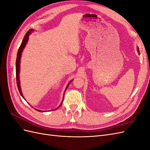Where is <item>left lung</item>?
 <instances>
[{
	"label": "left lung",
	"mask_w": 150,
	"mask_h": 150,
	"mask_svg": "<svg viewBox=\"0 0 150 150\" xmlns=\"http://www.w3.org/2000/svg\"><path fill=\"white\" fill-rule=\"evenodd\" d=\"M138 52H139V49H138Z\"/></svg>",
	"instance_id": "8db88e82"
}]
</instances>
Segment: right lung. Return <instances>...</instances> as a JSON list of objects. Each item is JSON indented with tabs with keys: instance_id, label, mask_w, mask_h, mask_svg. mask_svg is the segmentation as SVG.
<instances>
[{
	"instance_id": "1",
	"label": "right lung",
	"mask_w": 150,
	"mask_h": 150,
	"mask_svg": "<svg viewBox=\"0 0 150 150\" xmlns=\"http://www.w3.org/2000/svg\"><path fill=\"white\" fill-rule=\"evenodd\" d=\"M32 31H33V29H29V31H28V33H27L25 35H24V38L23 39V40H22V42L21 44V46L19 48V50H18V52H17V59H16V81H17V88H18V89H19V91L21 94V96H22V98H24L23 95H22V93L21 92V87H20V81H19V71H20V61H21V54H22V51H23V49L25 46V44H27V42H28V39H29V35L30 34V33H31ZM71 81L70 83H71ZM69 84L67 85V88L66 89V90L67 89L68 86H69ZM62 102L61 103V104H60L59 107L62 105ZM38 111H40V112H42L41 111H39V110H36Z\"/></svg>"
}]
</instances>
